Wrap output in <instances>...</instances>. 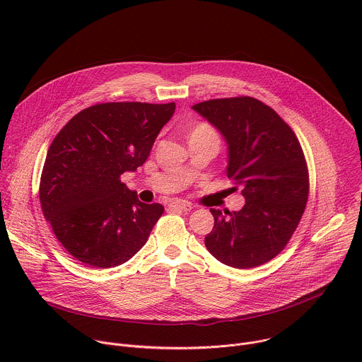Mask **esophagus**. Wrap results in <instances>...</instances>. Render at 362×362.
<instances>
[{"label": "esophagus", "instance_id": "34e87169", "mask_svg": "<svg viewBox=\"0 0 362 362\" xmlns=\"http://www.w3.org/2000/svg\"><path fill=\"white\" fill-rule=\"evenodd\" d=\"M169 208L172 209H176V211H183V212H189L192 211L193 206L189 203V202H185V200H175L169 204Z\"/></svg>", "mask_w": 362, "mask_h": 362}]
</instances>
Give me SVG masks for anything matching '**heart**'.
I'll return each instance as SVG.
<instances>
[{
	"label": "heart",
	"mask_w": 362,
	"mask_h": 362,
	"mask_svg": "<svg viewBox=\"0 0 362 362\" xmlns=\"http://www.w3.org/2000/svg\"><path fill=\"white\" fill-rule=\"evenodd\" d=\"M190 136H211V137H216L219 140V136L216 133V130L208 124V123H199L193 127V130L190 132Z\"/></svg>",
	"instance_id": "obj_1"
}]
</instances>
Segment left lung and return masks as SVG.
<instances>
[{
  "label": "left lung",
  "mask_w": 362,
  "mask_h": 362,
  "mask_svg": "<svg viewBox=\"0 0 362 362\" xmlns=\"http://www.w3.org/2000/svg\"><path fill=\"white\" fill-rule=\"evenodd\" d=\"M192 109L225 137L226 175L246 200L238 212L211 209L215 225L206 247L238 269L269 262L292 238L308 202V168L295 133L274 109L247 95L208 100Z\"/></svg>",
  "instance_id": "1"
}]
</instances>
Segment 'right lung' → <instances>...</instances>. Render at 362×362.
<instances>
[{
	"mask_svg": "<svg viewBox=\"0 0 362 362\" xmlns=\"http://www.w3.org/2000/svg\"><path fill=\"white\" fill-rule=\"evenodd\" d=\"M175 103H100L77 113L54 137L40 180L44 218L59 242L91 268L133 257L163 215L137 199L120 176L148 158Z\"/></svg>",
	"mask_w": 362,
	"mask_h": 362,
	"instance_id": "add662e5",
	"label": "right lung"
}]
</instances>
